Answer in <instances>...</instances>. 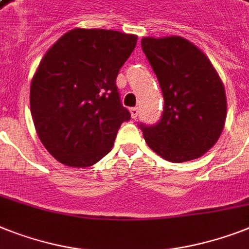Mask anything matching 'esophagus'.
<instances>
[{"mask_svg": "<svg viewBox=\"0 0 249 249\" xmlns=\"http://www.w3.org/2000/svg\"><path fill=\"white\" fill-rule=\"evenodd\" d=\"M130 114H131V118H133V119L138 118V115H139V108H138V107H131V108H130Z\"/></svg>", "mask_w": 249, "mask_h": 249, "instance_id": "esophagus-1", "label": "esophagus"}]
</instances>
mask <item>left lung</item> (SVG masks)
I'll return each instance as SVG.
<instances>
[{
  "mask_svg": "<svg viewBox=\"0 0 249 249\" xmlns=\"http://www.w3.org/2000/svg\"><path fill=\"white\" fill-rule=\"evenodd\" d=\"M142 50L163 96L161 119L139 123L152 151L171 162L201 157L215 144L226 119L223 82L211 61L181 37L143 38Z\"/></svg>",
  "mask_w": 249,
  "mask_h": 249,
  "instance_id": "obj_1",
  "label": "left lung"
}]
</instances>
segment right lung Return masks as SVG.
I'll use <instances>...</instances> for the list:
<instances>
[{"mask_svg": "<svg viewBox=\"0 0 249 249\" xmlns=\"http://www.w3.org/2000/svg\"><path fill=\"white\" fill-rule=\"evenodd\" d=\"M137 36L72 29L42 58L30 86V111L40 142L64 165L92 166L110 152L130 120L116 87Z\"/></svg>", "mask_w": 249, "mask_h": 249, "instance_id": "1", "label": "right lung"}]
</instances>
